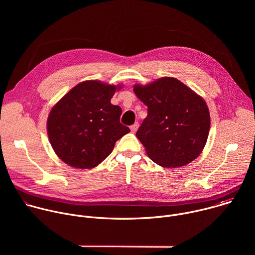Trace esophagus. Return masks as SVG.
Here are the masks:
<instances>
[{
	"label": "esophagus",
	"instance_id": "34e87169",
	"mask_svg": "<svg viewBox=\"0 0 255 255\" xmlns=\"http://www.w3.org/2000/svg\"><path fill=\"white\" fill-rule=\"evenodd\" d=\"M138 127H139V123H134L131 127H130V129H131V131L133 132V133H135L136 131H137V129H138Z\"/></svg>",
	"mask_w": 255,
	"mask_h": 255
}]
</instances>
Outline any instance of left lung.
Instances as JSON below:
<instances>
[{
	"instance_id": "obj_1",
	"label": "left lung",
	"mask_w": 255,
	"mask_h": 255,
	"mask_svg": "<svg viewBox=\"0 0 255 255\" xmlns=\"http://www.w3.org/2000/svg\"><path fill=\"white\" fill-rule=\"evenodd\" d=\"M133 91L147 106V117L136 136L151 160L173 168L196 159L205 147L211 124L204 99L168 77L146 86L134 85Z\"/></svg>"
}]
</instances>
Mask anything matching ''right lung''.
<instances>
[{
    "label": "right lung",
    "instance_id": "1",
    "mask_svg": "<svg viewBox=\"0 0 255 255\" xmlns=\"http://www.w3.org/2000/svg\"><path fill=\"white\" fill-rule=\"evenodd\" d=\"M121 86L86 81L72 88L51 109L47 133L57 156L77 168L100 164L122 136L130 132L120 123L122 109L111 104Z\"/></svg>",
    "mask_w": 255,
    "mask_h": 255
}]
</instances>
